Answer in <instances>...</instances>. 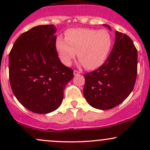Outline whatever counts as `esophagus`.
<instances>
[{
    "label": "esophagus",
    "instance_id": "34e87169",
    "mask_svg": "<svg viewBox=\"0 0 150 150\" xmlns=\"http://www.w3.org/2000/svg\"><path fill=\"white\" fill-rule=\"evenodd\" d=\"M80 73H81V72H78V71H77V70H74V72H73V74H74V75H75V76H76V75H79Z\"/></svg>",
    "mask_w": 150,
    "mask_h": 150
}]
</instances>
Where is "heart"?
Masks as SVG:
<instances>
[{
	"label": "heart",
	"mask_w": 150,
	"mask_h": 150,
	"mask_svg": "<svg viewBox=\"0 0 150 150\" xmlns=\"http://www.w3.org/2000/svg\"><path fill=\"white\" fill-rule=\"evenodd\" d=\"M112 47V37L106 30L70 29L66 32L65 38L58 36L55 40L57 52L64 65L72 64L78 51L80 64L91 70L105 62Z\"/></svg>",
	"instance_id": "b5f03b06"
}]
</instances>
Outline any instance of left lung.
I'll return each instance as SVG.
<instances>
[{"label": "left lung", "instance_id": "1", "mask_svg": "<svg viewBox=\"0 0 150 150\" xmlns=\"http://www.w3.org/2000/svg\"><path fill=\"white\" fill-rule=\"evenodd\" d=\"M110 30V26L104 25ZM137 50L131 39L115 31V40L107 61L86 73L83 95L91 107L110 110L122 103L132 91L137 75Z\"/></svg>", "mask_w": 150, "mask_h": 150}]
</instances>
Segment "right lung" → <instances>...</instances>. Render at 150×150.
<instances>
[{
  "label": "right lung",
  "instance_id": "right-lung-1",
  "mask_svg": "<svg viewBox=\"0 0 150 150\" xmlns=\"http://www.w3.org/2000/svg\"><path fill=\"white\" fill-rule=\"evenodd\" d=\"M57 28L39 25L22 33L9 54V81L13 94L38 114L57 110L73 70L60 61L55 48Z\"/></svg>",
  "mask_w": 150,
  "mask_h": 150
}]
</instances>
